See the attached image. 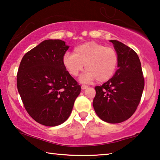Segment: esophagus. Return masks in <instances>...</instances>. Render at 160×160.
<instances>
[{
    "label": "esophagus",
    "mask_w": 160,
    "mask_h": 160,
    "mask_svg": "<svg viewBox=\"0 0 160 160\" xmlns=\"http://www.w3.org/2000/svg\"><path fill=\"white\" fill-rule=\"evenodd\" d=\"M88 88V85H82V86H81V88H82V90H85V89H86V88Z\"/></svg>",
    "instance_id": "obj_1"
}]
</instances>
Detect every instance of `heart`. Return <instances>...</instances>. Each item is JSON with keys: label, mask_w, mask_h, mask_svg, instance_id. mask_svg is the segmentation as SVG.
Listing matches in <instances>:
<instances>
[{"label": "heart", "mask_w": 160, "mask_h": 160, "mask_svg": "<svg viewBox=\"0 0 160 160\" xmlns=\"http://www.w3.org/2000/svg\"><path fill=\"white\" fill-rule=\"evenodd\" d=\"M118 62L115 49L95 42L78 45L72 54L66 53L62 58L64 68L72 77L78 76L85 65L86 72L81 78L82 82L95 79L100 82H106L115 74Z\"/></svg>", "instance_id": "1"}]
</instances>
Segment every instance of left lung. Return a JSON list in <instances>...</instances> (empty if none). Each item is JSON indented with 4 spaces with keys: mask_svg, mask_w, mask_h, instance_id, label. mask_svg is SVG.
Listing matches in <instances>:
<instances>
[{
    "mask_svg": "<svg viewBox=\"0 0 160 160\" xmlns=\"http://www.w3.org/2000/svg\"><path fill=\"white\" fill-rule=\"evenodd\" d=\"M110 42L117 52L118 69L110 80L95 87L96 94L92 105L101 120L118 123L129 118L137 110L144 90V78L136 52L116 40Z\"/></svg>",
    "mask_w": 160,
    "mask_h": 160,
    "instance_id": "left-lung-1",
    "label": "left lung"
}]
</instances>
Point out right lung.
<instances>
[{"label":"right lung","instance_id":"obj_1","mask_svg":"<svg viewBox=\"0 0 160 160\" xmlns=\"http://www.w3.org/2000/svg\"><path fill=\"white\" fill-rule=\"evenodd\" d=\"M68 48L62 40H44L26 53L19 65L18 91L27 113L42 125L65 122L80 92L62 64Z\"/></svg>","mask_w":160,"mask_h":160}]
</instances>
